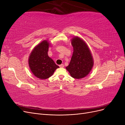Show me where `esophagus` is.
Instances as JSON below:
<instances>
[{"mask_svg": "<svg viewBox=\"0 0 125 125\" xmlns=\"http://www.w3.org/2000/svg\"><path fill=\"white\" fill-rule=\"evenodd\" d=\"M59 67H60V68H63V67H64V65H63V64H62V65H59Z\"/></svg>", "mask_w": 125, "mask_h": 125, "instance_id": "34e87169", "label": "esophagus"}]
</instances>
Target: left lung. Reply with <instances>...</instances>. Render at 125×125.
Segmentation results:
<instances>
[{
  "instance_id": "left-lung-1",
  "label": "left lung",
  "mask_w": 125,
  "mask_h": 125,
  "mask_svg": "<svg viewBox=\"0 0 125 125\" xmlns=\"http://www.w3.org/2000/svg\"><path fill=\"white\" fill-rule=\"evenodd\" d=\"M71 43L73 52L70 62L66 69L73 78H83L89 74L93 67L92 53L85 42L80 37H73Z\"/></svg>"
}]
</instances>
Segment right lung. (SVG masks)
<instances>
[{
    "instance_id": "1",
    "label": "right lung",
    "mask_w": 125,
    "mask_h": 125,
    "mask_svg": "<svg viewBox=\"0 0 125 125\" xmlns=\"http://www.w3.org/2000/svg\"><path fill=\"white\" fill-rule=\"evenodd\" d=\"M51 43L44 40L33 48L30 54L28 63L33 74L41 80L51 77L56 69L59 67L48 55Z\"/></svg>"
}]
</instances>
